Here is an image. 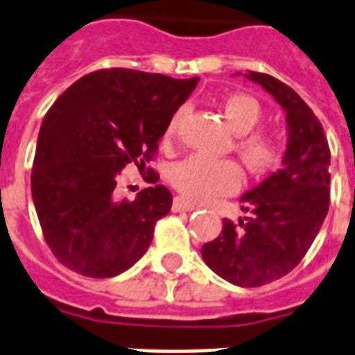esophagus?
<instances>
[{"label":"esophagus","mask_w":355,"mask_h":355,"mask_svg":"<svg viewBox=\"0 0 355 355\" xmlns=\"http://www.w3.org/2000/svg\"><path fill=\"white\" fill-rule=\"evenodd\" d=\"M193 209H198L197 204L189 202V200H186V198L182 197H177L175 200H173V211H193Z\"/></svg>","instance_id":"esophagus-1"}]
</instances>
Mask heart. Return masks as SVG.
I'll return each instance as SVG.
<instances>
[{
    "mask_svg": "<svg viewBox=\"0 0 355 355\" xmlns=\"http://www.w3.org/2000/svg\"><path fill=\"white\" fill-rule=\"evenodd\" d=\"M223 114L227 128L239 137H243L237 142V149L250 171L262 173L277 162L279 148L273 138L261 132L248 135L257 128L262 118L261 105L255 98L248 94L227 96L223 102ZM180 116L182 112H177L173 116L166 138L175 135ZM241 177H243L241 169L235 162L209 158L204 155H193L178 162L171 173L175 187L191 200H206V198L232 193L241 184Z\"/></svg>",
    "mask_w": 355,
    "mask_h": 355,
    "instance_id": "obj_1",
    "label": "heart"
}]
</instances>
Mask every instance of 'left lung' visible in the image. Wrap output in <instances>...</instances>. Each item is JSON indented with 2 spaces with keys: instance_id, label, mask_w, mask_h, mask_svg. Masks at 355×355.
I'll return each mask as SVG.
<instances>
[{
  "instance_id": "left-lung-1",
  "label": "left lung",
  "mask_w": 355,
  "mask_h": 355,
  "mask_svg": "<svg viewBox=\"0 0 355 355\" xmlns=\"http://www.w3.org/2000/svg\"><path fill=\"white\" fill-rule=\"evenodd\" d=\"M244 78L286 114V151L281 169L241 197L248 217L239 224L224 218L220 235L202 246V259L218 277L253 288L292 272L318 237L330 206V148L318 116L292 87L253 71Z\"/></svg>"
}]
</instances>
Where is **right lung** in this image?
Masks as SVG:
<instances>
[{"label": "right lung", "mask_w": 355, "mask_h": 355, "mask_svg": "<svg viewBox=\"0 0 355 355\" xmlns=\"http://www.w3.org/2000/svg\"><path fill=\"white\" fill-rule=\"evenodd\" d=\"M197 83V76L103 69L80 78L49 109L31 187L43 237L63 266L114 277L148 252L155 224L171 209V191L151 175L153 186L125 200L116 182L129 164L146 169Z\"/></svg>", "instance_id": "obj_1"}]
</instances>
